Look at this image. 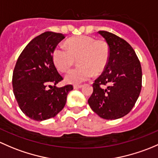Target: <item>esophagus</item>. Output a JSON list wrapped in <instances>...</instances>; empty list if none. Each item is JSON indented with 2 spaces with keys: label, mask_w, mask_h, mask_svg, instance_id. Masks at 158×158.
Wrapping results in <instances>:
<instances>
[{
  "label": "esophagus",
  "mask_w": 158,
  "mask_h": 158,
  "mask_svg": "<svg viewBox=\"0 0 158 158\" xmlns=\"http://www.w3.org/2000/svg\"><path fill=\"white\" fill-rule=\"evenodd\" d=\"M84 87L83 85H74V89H80V88H82Z\"/></svg>",
  "instance_id": "obj_1"
}]
</instances>
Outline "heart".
I'll list each match as a JSON object with an SVG mask.
<instances>
[{
	"label": "heart",
	"mask_w": 158,
	"mask_h": 158,
	"mask_svg": "<svg viewBox=\"0 0 158 158\" xmlns=\"http://www.w3.org/2000/svg\"><path fill=\"white\" fill-rule=\"evenodd\" d=\"M68 48L57 45L53 50L52 60L59 71H68L78 58L79 67L70 70L64 80L69 84H77L87 81L94 74L104 71L110 60V47L103 40H96L89 35H79L69 39Z\"/></svg>",
	"instance_id": "1"
}]
</instances>
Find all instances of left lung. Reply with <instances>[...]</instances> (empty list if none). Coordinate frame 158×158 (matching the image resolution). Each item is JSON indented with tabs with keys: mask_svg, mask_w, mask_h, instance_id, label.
Listing matches in <instances>:
<instances>
[{
	"mask_svg": "<svg viewBox=\"0 0 158 158\" xmlns=\"http://www.w3.org/2000/svg\"><path fill=\"white\" fill-rule=\"evenodd\" d=\"M98 32L110 47V60L93 84L88 103L101 118L117 119L127 115L139 98L142 81L141 64L126 40L106 31Z\"/></svg>",
	"mask_w": 158,
	"mask_h": 158,
	"instance_id": "8db88e82",
	"label": "left lung"
}]
</instances>
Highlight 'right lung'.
I'll return each instance as SVG.
<instances>
[{
    "instance_id": "obj_1",
    "label": "right lung",
    "mask_w": 158,
    "mask_h": 158,
    "mask_svg": "<svg viewBox=\"0 0 158 158\" xmlns=\"http://www.w3.org/2000/svg\"><path fill=\"white\" fill-rule=\"evenodd\" d=\"M64 38L61 33L43 32L29 43L16 63L14 94L20 110L31 119L43 121L55 117L64 108L68 92L73 90L72 85L56 87L63 78L53 62L52 52Z\"/></svg>"
}]
</instances>
